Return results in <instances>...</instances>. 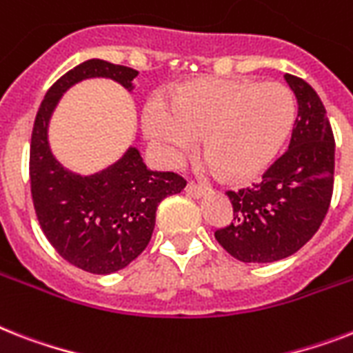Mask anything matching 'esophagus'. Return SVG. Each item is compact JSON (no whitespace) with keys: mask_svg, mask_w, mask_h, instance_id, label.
<instances>
[{"mask_svg":"<svg viewBox=\"0 0 353 353\" xmlns=\"http://www.w3.org/2000/svg\"><path fill=\"white\" fill-rule=\"evenodd\" d=\"M185 190H186V194H188V196H192V197H203V196H205L206 188L203 185H197V183L190 181L188 185H186Z\"/></svg>","mask_w":353,"mask_h":353,"instance_id":"esophagus-1","label":"esophagus"}]
</instances>
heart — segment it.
Returning a JSON list of instances; mask_svg holds the SVG:
<instances>
[{"label": "heart", "mask_w": 353, "mask_h": 353, "mask_svg": "<svg viewBox=\"0 0 353 353\" xmlns=\"http://www.w3.org/2000/svg\"><path fill=\"white\" fill-rule=\"evenodd\" d=\"M294 117V96L281 83L201 79L172 94L170 105L148 103L143 127L168 163L181 161L201 137L208 170L245 181L274 161Z\"/></svg>", "instance_id": "obj_1"}]
</instances>
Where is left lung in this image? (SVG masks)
<instances>
[{
	"label": "left lung",
	"instance_id": "1",
	"mask_svg": "<svg viewBox=\"0 0 353 353\" xmlns=\"http://www.w3.org/2000/svg\"><path fill=\"white\" fill-rule=\"evenodd\" d=\"M297 99L288 150L250 188L226 192L234 221L217 243L243 263L285 259L319 230L334 192L335 141L323 101L301 77L285 74Z\"/></svg>",
	"mask_w": 353,
	"mask_h": 353
}]
</instances>
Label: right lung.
Instances as JSON below:
<instances>
[{
    "label": "right lung",
    "instance_id": "1",
    "mask_svg": "<svg viewBox=\"0 0 353 353\" xmlns=\"http://www.w3.org/2000/svg\"><path fill=\"white\" fill-rule=\"evenodd\" d=\"M137 70L88 59L48 88L30 139V192L43 234L70 265L90 274H112L130 265L150 241L157 205L179 194L186 181L174 172L143 163L136 147L105 170L81 176L67 170L48 145V123L68 88L83 79L107 77L130 92Z\"/></svg>",
    "mask_w": 353,
    "mask_h": 353
}]
</instances>
